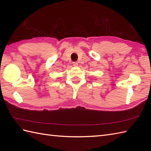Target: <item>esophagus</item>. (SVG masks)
Masks as SVG:
<instances>
[{
    "instance_id": "obj_1",
    "label": "esophagus",
    "mask_w": 151,
    "mask_h": 151,
    "mask_svg": "<svg viewBox=\"0 0 151 151\" xmlns=\"http://www.w3.org/2000/svg\"><path fill=\"white\" fill-rule=\"evenodd\" d=\"M73 66H74V67H77L78 64V63H77V62H73Z\"/></svg>"
}]
</instances>
